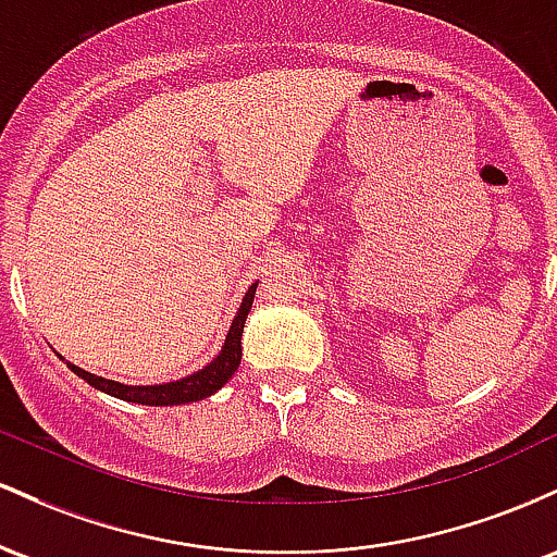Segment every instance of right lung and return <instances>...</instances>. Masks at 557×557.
I'll list each match as a JSON object with an SVG mask.
<instances>
[{"label": "right lung", "mask_w": 557, "mask_h": 557, "mask_svg": "<svg viewBox=\"0 0 557 557\" xmlns=\"http://www.w3.org/2000/svg\"><path fill=\"white\" fill-rule=\"evenodd\" d=\"M255 289L258 284H252L247 289L245 299H242V308L236 312L234 323H231L228 336H226V345H223L218 358L205 366L202 371L191 373V376L181 379V381H171V384H154V386H128V384H117V381L102 379V376H94V373L84 371V368L73 366L67 362L76 376H81L84 381H89L94 389L104 392V395H112L117 399H126V403H139V405H154V408H162V405H184V403H197V399L210 397L212 392L221 389L226 381L234 376L236 368L242 362V331H245V321H247V312L252 308V299H255Z\"/></svg>", "instance_id": "obj_1"}]
</instances>
